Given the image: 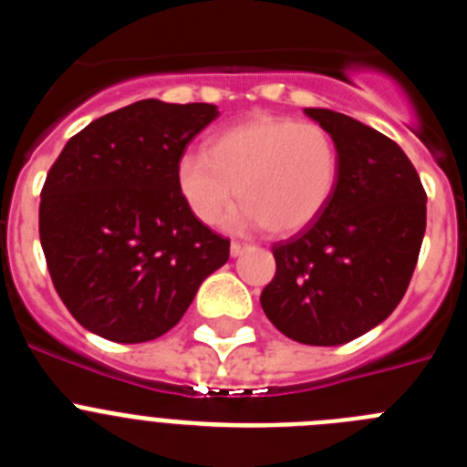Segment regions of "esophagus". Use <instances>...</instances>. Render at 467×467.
<instances>
[{"label": "esophagus", "instance_id": "obj_1", "mask_svg": "<svg viewBox=\"0 0 467 467\" xmlns=\"http://www.w3.org/2000/svg\"><path fill=\"white\" fill-rule=\"evenodd\" d=\"M247 247H250V245H245V243H236V241H234V243H231V257H241V254L245 253Z\"/></svg>", "mask_w": 467, "mask_h": 467}]
</instances>
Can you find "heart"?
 <instances>
[{"label":"heart","instance_id":"obj_1","mask_svg":"<svg viewBox=\"0 0 467 467\" xmlns=\"http://www.w3.org/2000/svg\"><path fill=\"white\" fill-rule=\"evenodd\" d=\"M339 175L332 133L290 117H254L226 128L208 140L205 151H187L175 166L177 192L201 224H217L238 193L245 203L238 224H264L278 236L313 224Z\"/></svg>","mask_w":467,"mask_h":467}]
</instances>
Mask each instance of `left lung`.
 <instances>
[{
	"label": "left lung",
	"mask_w": 467,
	"mask_h": 467,
	"mask_svg": "<svg viewBox=\"0 0 467 467\" xmlns=\"http://www.w3.org/2000/svg\"><path fill=\"white\" fill-rule=\"evenodd\" d=\"M337 140L341 175L323 214L274 245L275 275L262 308L290 339L339 346L395 311L426 234V192L390 138L356 119L306 107Z\"/></svg>",
	"instance_id": "1"
}]
</instances>
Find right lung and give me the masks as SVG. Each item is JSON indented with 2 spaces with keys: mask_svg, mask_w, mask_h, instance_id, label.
<instances>
[{
  "mask_svg": "<svg viewBox=\"0 0 467 467\" xmlns=\"http://www.w3.org/2000/svg\"><path fill=\"white\" fill-rule=\"evenodd\" d=\"M217 117L208 102H133L88 123L48 171L41 247L53 287L88 332L156 339L229 259V241L189 213L175 182L187 144Z\"/></svg>",
  "mask_w": 467,
  "mask_h": 467,
  "instance_id": "1",
  "label": "right lung"
}]
</instances>
